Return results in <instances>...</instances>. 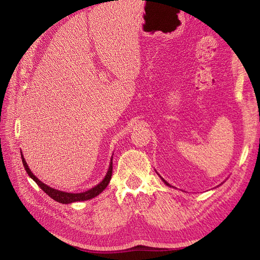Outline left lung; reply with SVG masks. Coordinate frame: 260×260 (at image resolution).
Segmentation results:
<instances>
[{"mask_svg": "<svg viewBox=\"0 0 260 260\" xmlns=\"http://www.w3.org/2000/svg\"><path fill=\"white\" fill-rule=\"evenodd\" d=\"M162 180H163V179H162ZM163 181H164V183H165V184H167V185H169V186H171V185H170V184L168 183V182H167V181H165V180H163Z\"/></svg>", "mask_w": 260, "mask_h": 260, "instance_id": "obj_1", "label": "left lung"}]
</instances>
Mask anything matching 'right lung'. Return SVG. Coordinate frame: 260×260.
I'll return each mask as SVG.
<instances>
[{
	"instance_id": "add662e5",
	"label": "right lung",
	"mask_w": 260,
	"mask_h": 260,
	"mask_svg": "<svg viewBox=\"0 0 260 260\" xmlns=\"http://www.w3.org/2000/svg\"><path fill=\"white\" fill-rule=\"evenodd\" d=\"M21 157H22V163H23L26 173L30 175V178L33 179V181H36V183L39 186H40L41 189L45 191L49 197L52 198L53 200H56L57 202H60V203H64V204L66 203H71V202H77V201L89 200V199L97 197L99 193H102L105 189H106V186L108 185L110 179H112V174H113V162H110V165H109V169H108V172H107L106 176H105V179L98 185H96L95 187H92V189L85 191V192H81V193L62 192V191H59V190H56V189H52V187L46 185L45 183H42V182L31 172V170L26 165L25 159H24L23 156H22V154H21Z\"/></svg>"
}]
</instances>
